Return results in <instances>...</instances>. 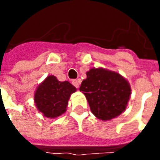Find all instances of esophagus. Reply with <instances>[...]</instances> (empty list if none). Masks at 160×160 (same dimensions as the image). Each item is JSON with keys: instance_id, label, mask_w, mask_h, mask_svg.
Returning <instances> with one entry per match:
<instances>
[{"instance_id": "34e87169", "label": "esophagus", "mask_w": 160, "mask_h": 160, "mask_svg": "<svg viewBox=\"0 0 160 160\" xmlns=\"http://www.w3.org/2000/svg\"><path fill=\"white\" fill-rule=\"evenodd\" d=\"M72 83H73V86L76 87V88H79V87H80V80H73L72 81Z\"/></svg>"}]
</instances>
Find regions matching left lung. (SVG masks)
<instances>
[{
    "instance_id": "left-lung-1",
    "label": "left lung",
    "mask_w": 160,
    "mask_h": 160,
    "mask_svg": "<svg viewBox=\"0 0 160 160\" xmlns=\"http://www.w3.org/2000/svg\"><path fill=\"white\" fill-rule=\"evenodd\" d=\"M80 91L85 94L92 114L104 121L123 112L131 92L130 86L123 77L103 68L88 71Z\"/></svg>"
}]
</instances>
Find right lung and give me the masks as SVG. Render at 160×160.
I'll use <instances>...</instances> for the list:
<instances>
[{"label": "right lung", "mask_w": 160, "mask_h": 160, "mask_svg": "<svg viewBox=\"0 0 160 160\" xmlns=\"http://www.w3.org/2000/svg\"><path fill=\"white\" fill-rule=\"evenodd\" d=\"M76 88L68 81H59L50 75L45 79L35 92V103L38 111L46 118H56L65 112L68 99Z\"/></svg>", "instance_id": "add662e5"}]
</instances>
